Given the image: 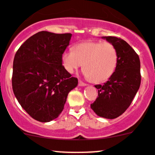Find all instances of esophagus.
<instances>
[{
	"instance_id": "34e87169",
	"label": "esophagus",
	"mask_w": 155,
	"mask_h": 155,
	"mask_svg": "<svg viewBox=\"0 0 155 155\" xmlns=\"http://www.w3.org/2000/svg\"><path fill=\"white\" fill-rule=\"evenodd\" d=\"M86 83H85V82H83L81 80H79V86H86Z\"/></svg>"
}]
</instances>
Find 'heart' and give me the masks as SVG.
<instances>
[{"instance_id":"1","label":"heart","mask_w":155,"mask_h":155,"mask_svg":"<svg viewBox=\"0 0 155 155\" xmlns=\"http://www.w3.org/2000/svg\"><path fill=\"white\" fill-rule=\"evenodd\" d=\"M62 63L69 73L82 66L85 76L99 83L108 80L115 73L118 52L112 43L89 40L75 46L73 50L64 52Z\"/></svg>"}]
</instances>
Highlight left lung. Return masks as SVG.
Segmentation results:
<instances>
[{"mask_svg": "<svg viewBox=\"0 0 155 155\" xmlns=\"http://www.w3.org/2000/svg\"><path fill=\"white\" fill-rule=\"evenodd\" d=\"M116 47L118 63L115 73L104 85H96L98 96L91 108L99 116L113 119L126 111L141 85L140 60L125 40L115 37H102Z\"/></svg>", "mask_w": 155, "mask_h": 155, "instance_id": "8db88e82", "label": "left lung"}]
</instances>
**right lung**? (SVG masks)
<instances>
[{
    "instance_id": "right-lung-1",
    "label": "right lung",
    "mask_w": 155,
    "mask_h": 155,
    "mask_svg": "<svg viewBox=\"0 0 155 155\" xmlns=\"http://www.w3.org/2000/svg\"><path fill=\"white\" fill-rule=\"evenodd\" d=\"M72 34L40 31L27 39L13 63L14 95L33 118L48 122L64 108L68 93L78 85L63 67L62 56Z\"/></svg>"
}]
</instances>
